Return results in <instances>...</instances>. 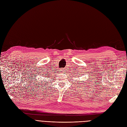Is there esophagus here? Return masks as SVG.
Returning a JSON list of instances; mask_svg holds the SVG:
<instances>
[{
	"label": "esophagus",
	"instance_id": "obj_1",
	"mask_svg": "<svg viewBox=\"0 0 127 127\" xmlns=\"http://www.w3.org/2000/svg\"><path fill=\"white\" fill-rule=\"evenodd\" d=\"M60 71H62V72H64V69H60Z\"/></svg>",
	"mask_w": 127,
	"mask_h": 127
}]
</instances>
